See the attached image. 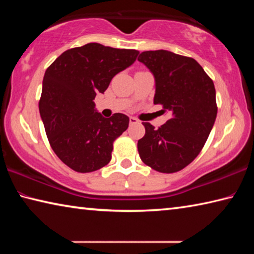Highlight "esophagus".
<instances>
[{
	"label": "esophagus",
	"instance_id": "34e87169",
	"mask_svg": "<svg viewBox=\"0 0 254 254\" xmlns=\"http://www.w3.org/2000/svg\"><path fill=\"white\" fill-rule=\"evenodd\" d=\"M137 122H139V120H137V119L133 118V117L130 118V124H135V123H137Z\"/></svg>",
	"mask_w": 254,
	"mask_h": 254
}]
</instances>
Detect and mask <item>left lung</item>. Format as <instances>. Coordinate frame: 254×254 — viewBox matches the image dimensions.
<instances>
[{
	"label": "left lung",
	"instance_id": "8db88e82",
	"mask_svg": "<svg viewBox=\"0 0 254 254\" xmlns=\"http://www.w3.org/2000/svg\"><path fill=\"white\" fill-rule=\"evenodd\" d=\"M137 60L154 77L153 103L171 114L158 128L142 122L145 134L137 151L152 169L176 173L198 156L212 131L217 114L214 83L195 59L171 51H143Z\"/></svg>",
	"mask_w": 254,
	"mask_h": 254
}]
</instances>
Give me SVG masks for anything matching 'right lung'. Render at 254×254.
<instances>
[{
    "label": "right lung",
    "instance_id": "obj_1",
    "mask_svg": "<svg viewBox=\"0 0 254 254\" xmlns=\"http://www.w3.org/2000/svg\"><path fill=\"white\" fill-rule=\"evenodd\" d=\"M137 55V50L91 42L66 50L47 68L40 117L55 153L77 173L106 166L114 140L127 128L130 120L126 114L103 118L94 98L104 93L112 78L131 66Z\"/></svg>",
    "mask_w": 254,
    "mask_h": 254
}]
</instances>
